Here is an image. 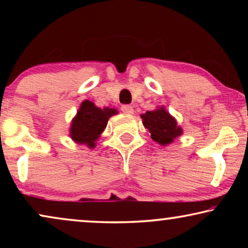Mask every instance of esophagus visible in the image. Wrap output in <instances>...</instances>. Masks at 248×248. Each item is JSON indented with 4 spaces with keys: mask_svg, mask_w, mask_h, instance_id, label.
I'll use <instances>...</instances> for the list:
<instances>
[{
    "mask_svg": "<svg viewBox=\"0 0 248 248\" xmlns=\"http://www.w3.org/2000/svg\"><path fill=\"white\" fill-rule=\"evenodd\" d=\"M121 109H122V111H123V113L128 114V115H131V114L134 113L133 107H132L131 105H123V106L121 107Z\"/></svg>",
    "mask_w": 248,
    "mask_h": 248,
    "instance_id": "34e87169",
    "label": "esophagus"
}]
</instances>
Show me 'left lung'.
Here are the masks:
<instances>
[{"mask_svg":"<svg viewBox=\"0 0 248 248\" xmlns=\"http://www.w3.org/2000/svg\"><path fill=\"white\" fill-rule=\"evenodd\" d=\"M141 117L144 127L148 128L151 138L159 144H169L182 134V128L177 126V122L165 110V108L147 111Z\"/></svg>","mask_w":248,"mask_h":248,"instance_id":"obj_1","label":"left lung"}]
</instances>
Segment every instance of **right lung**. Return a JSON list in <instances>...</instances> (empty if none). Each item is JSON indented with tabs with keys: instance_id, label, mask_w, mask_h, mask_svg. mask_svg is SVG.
<instances>
[{
	"instance_id": "add662e5",
	"label": "right lung",
	"mask_w": 248,
	"mask_h": 248,
	"mask_svg": "<svg viewBox=\"0 0 248 248\" xmlns=\"http://www.w3.org/2000/svg\"><path fill=\"white\" fill-rule=\"evenodd\" d=\"M117 114L113 108H98L89 100H84L71 125V138L78 143L93 148L94 141L103 133L108 118Z\"/></svg>"
}]
</instances>
